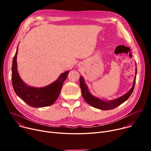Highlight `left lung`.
Listing matches in <instances>:
<instances>
[{
	"label": "left lung",
	"instance_id": "1",
	"mask_svg": "<svg viewBox=\"0 0 151 151\" xmlns=\"http://www.w3.org/2000/svg\"><path fill=\"white\" fill-rule=\"evenodd\" d=\"M135 70H136L135 76H134L132 88L129 90V91L120 97L112 100H108V101L103 100L92 95L90 91H89L88 86H87L86 84L85 83L84 78L82 76H81L80 79V85L82 96L85 100V101L88 103L89 105L96 108H98L101 110H109V109H114L117 107L118 106H119L122 104H123V103L127 100L129 98V97L131 96L132 93L133 91L134 85H135L136 76L137 73V67Z\"/></svg>",
	"mask_w": 151,
	"mask_h": 151
}]
</instances>
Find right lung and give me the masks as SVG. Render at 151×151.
<instances>
[{"label":"right lung","mask_w":151,"mask_h":151,"mask_svg":"<svg viewBox=\"0 0 151 151\" xmlns=\"http://www.w3.org/2000/svg\"><path fill=\"white\" fill-rule=\"evenodd\" d=\"M18 48L13 59L12 80L16 94L29 106L34 108L48 106L54 104L58 98L63 85L70 70L62 73L57 80L42 88H35L27 85L19 76L17 69V54Z\"/></svg>","instance_id":"obj_1"}]
</instances>
